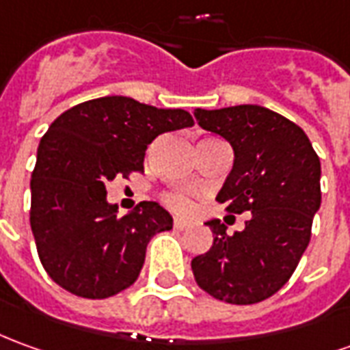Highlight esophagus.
I'll use <instances>...</instances> for the list:
<instances>
[{
	"label": "esophagus",
	"mask_w": 350,
	"mask_h": 350,
	"mask_svg": "<svg viewBox=\"0 0 350 350\" xmlns=\"http://www.w3.org/2000/svg\"><path fill=\"white\" fill-rule=\"evenodd\" d=\"M187 227H189V221H185V219H174V229H178V231H183Z\"/></svg>",
	"instance_id": "esophagus-1"
}]
</instances>
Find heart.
Here are the masks:
<instances>
[{
  "instance_id": "1",
  "label": "heart",
  "mask_w": 350,
  "mask_h": 350,
  "mask_svg": "<svg viewBox=\"0 0 350 350\" xmlns=\"http://www.w3.org/2000/svg\"><path fill=\"white\" fill-rule=\"evenodd\" d=\"M167 202L172 206V208L180 210V212H187V210H191V202L187 197H183V195H168Z\"/></svg>"
}]
</instances>
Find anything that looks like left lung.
I'll list each match as a JSON object with an SVG mask.
<instances>
[{
    "label": "left lung",
    "mask_w": 350,
    "mask_h": 350,
    "mask_svg": "<svg viewBox=\"0 0 350 350\" xmlns=\"http://www.w3.org/2000/svg\"><path fill=\"white\" fill-rule=\"evenodd\" d=\"M193 116L234 151L216 199L227 212H250L243 231L233 234L219 219L206 221L214 244L193 258V275L219 301L260 303L288 282L309 246L322 195L320 159L297 124L267 107H197Z\"/></svg>",
    "instance_id": "8db88e82"
}]
</instances>
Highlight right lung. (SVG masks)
Segmentation results:
<instances>
[{"mask_svg":"<svg viewBox=\"0 0 350 350\" xmlns=\"http://www.w3.org/2000/svg\"><path fill=\"white\" fill-rule=\"evenodd\" d=\"M185 126H193L185 109H159L129 96L89 100L56 117L39 142L30 182L31 233L56 284L106 299L136 282L148 243L172 229V216L151 200L117 216L106 183L144 172L151 142Z\"/></svg>","mask_w":350,"mask_h":350,"instance_id":"add662e5","label":"right lung"}]
</instances>
